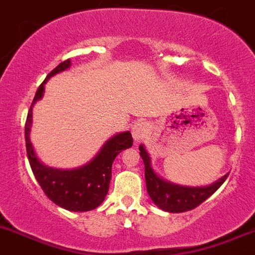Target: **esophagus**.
<instances>
[{"mask_svg": "<svg viewBox=\"0 0 255 255\" xmlns=\"http://www.w3.org/2000/svg\"><path fill=\"white\" fill-rule=\"evenodd\" d=\"M148 132V123L145 121H138L134 125L132 126V129H130V133H132V137L135 142L143 139L145 137Z\"/></svg>", "mask_w": 255, "mask_h": 255, "instance_id": "1", "label": "esophagus"}]
</instances>
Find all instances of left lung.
Masks as SVG:
<instances>
[{"label": "left lung", "instance_id": "obj_1", "mask_svg": "<svg viewBox=\"0 0 255 255\" xmlns=\"http://www.w3.org/2000/svg\"><path fill=\"white\" fill-rule=\"evenodd\" d=\"M139 150V154L144 163V177L148 194L158 208L169 213H183L198 207L226 182L229 174L228 173L212 184L203 185V187H187V185L175 184L169 180L163 179L154 172L152 167V159L144 145L140 144Z\"/></svg>", "mask_w": 255, "mask_h": 255}]
</instances>
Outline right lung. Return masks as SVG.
Wrapping results in <instances>:
<instances>
[{
    "mask_svg": "<svg viewBox=\"0 0 255 255\" xmlns=\"http://www.w3.org/2000/svg\"><path fill=\"white\" fill-rule=\"evenodd\" d=\"M71 65L72 63L70 59L61 62L41 83L27 115L24 137L29 165L46 196L63 209L71 212H88L103 203L110 189L113 160L122 150L132 147L133 138L129 130L117 133L102 145L100 152L90 162L73 169L52 168L39 160L29 137L32 128V108L37 101L43 97L47 81L52 76L68 70Z\"/></svg>",
    "mask_w": 255,
    "mask_h": 255,
    "instance_id": "obj_1",
    "label": "right lung"
}]
</instances>
